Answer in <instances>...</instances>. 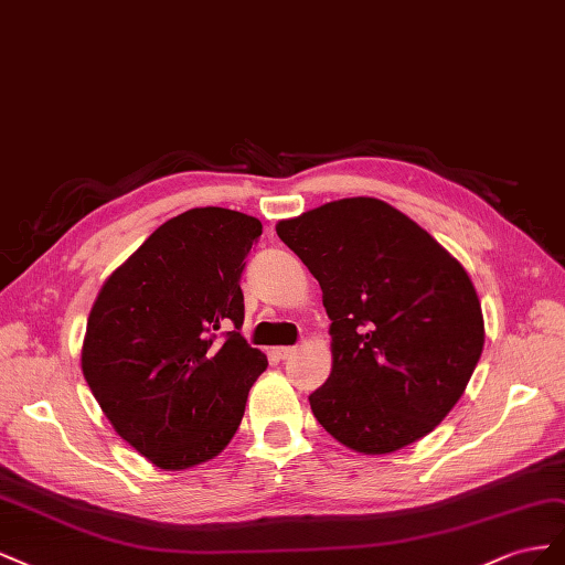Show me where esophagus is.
<instances>
[{"label":"esophagus","instance_id":"esophagus-1","mask_svg":"<svg viewBox=\"0 0 565 565\" xmlns=\"http://www.w3.org/2000/svg\"><path fill=\"white\" fill-rule=\"evenodd\" d=\"M296 352V348H291V345H281V348H274V354H277L279 360H286V358H291V354Z\"/></svg>","mask_w":565,"mask_h":565}]
</instances>
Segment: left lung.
Returning <instances> with one entry per match:
<instances>
[{
	"instance_id": "left-lung-1",
	"label": "left lung",
	"mask_w": 565,
	"mask_h": 565,
	"mask_svg": "<svg viewBox=\"0 0 565 565\" xmlns=\"http://www.w3.org/2000/svg\"><path fill=\"white\" fill-rule=\"evenodd\" d=\"M277 234L308 265L331 319V374L317 422L362 455L424 438L466 391L486 343L469 274L426 230L379 199H341Z\"/></svg>"
}]
</instances>
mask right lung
<instances>
[{"mask_svg": "<svg viewBox=\"0 0 565 565\" xmlns=\"http://www.w3.org/2000/svg\"><path fill=\"white\" fill-rule=\"evenodd\" d=\"M260 234L250 215L193 207L160 224L92 305L85 381L120 438L158 469L217 457L267 369L241 335L238 279Z\"/></svg>", "mask_w": 565, "mask_h": 565, "instance_id": "right-lung-1", "label": "right lung"}]
</instances>
